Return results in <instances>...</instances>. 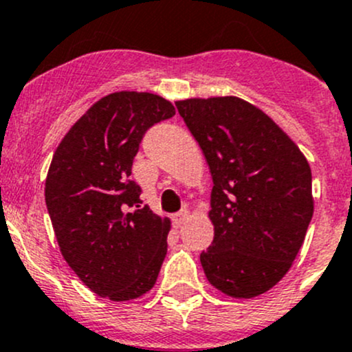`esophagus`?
<instances>
[{
  "mask_svg": "<svg viewBox=\"0 0 352 352\" xmlns=\"http://www.w3.org/2000/svg\"><path fill=\"white\" fill-rule=\"evenodd\" d=\"M188 219V210L184 209L180 210V212H177L175 216H173V226H175V229L182 228L184 224H186V221Z\"/></svg>",
  "mask_w": 352,
  "mask_h": 352,
  "instance_id": "1",
  "label": "esophagus"
}]
</instances>
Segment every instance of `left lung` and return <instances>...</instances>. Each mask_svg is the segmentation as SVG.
I'll return each instance as SVG.
<instances>
[{
    "instance_id": "obj_1",
    "label": "left lung",
    "mask_w": 352,
    "mask_h": 352,
    "mask_svg": "<svg viewBox=\"0 0 352 352\" xmlns=\"http://www.w3.org/2000/svg\"><path fill=\"white\" fill-rule=\"evenodd\" d=\"M210 175L214 241L201 253L212 287L253 298L287 275L314 214L312 172L268 114L236 96L175 102Z\"/></svg>"
}]
</instances>
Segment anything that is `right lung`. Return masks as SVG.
Returning a JSON list of instances; mask_svg holds the SVG:
<instances>
[{
	"instance_id": "obj_1",
	"label": "right lung",
	"mask_w": 352,
	"mask_h": 352,
	"mask_svg": "<svg viewBox=\"0 0 352 352\" xmlns=\"http://www.w3.org/2000/svg\"><path fill=\"white\" fill-rule=\"evenodd\" d=\"M175 108L151 92L104 96L55 150L45 202L58 248L80 282L99 297L126 302L153 288L166 254L170 219L140 207L129 180L148 128Z\"/></svg>"
}]
</instances>
